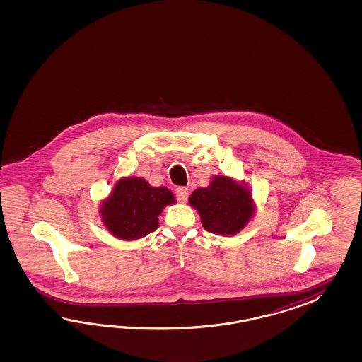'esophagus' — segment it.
<instances>
[{
  "label": "esophagus",
  "instance_id": "esophagus-1",
  "mask_svg": "<svg viewBox=\"0 0 362 362\" xmlns=\"http://www.w3.org/2000/svg\"><path fill=\"white\" fill-rule=\"evenodd\" d=\"M176 199L180 202V203H185L188 199V188L187 187H177L176 188Z\"/></svg>",
  "mask_w": 362,
  "mask_h": 362
}]
</instances>
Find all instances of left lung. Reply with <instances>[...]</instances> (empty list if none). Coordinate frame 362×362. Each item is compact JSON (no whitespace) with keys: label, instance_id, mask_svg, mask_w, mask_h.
Instances as JSON below:
<instances>
[{"label":"left lung","instance_id":"left-lung-1","mask_svg":"<svg viewBox=\"0 0 362 362\" xmlns=\"http://www.w3.org/2000/svg\"><path fill=\"white\" fill-rule=\"evenodd\" d=\"M188 203L199 212L203 228L220 236L239 233L256 209L250 187L230 176H214L209 187L191 194Z\"/></svg>","mask_w":362,"mask_h":362}]
</instances>
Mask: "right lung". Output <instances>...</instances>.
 Returning a JSON list of instances; mask_svg holds the SVG:
<instances>
[{
	"mask_svg": "<svg viewBox=\"0 0 362 362\" xmlns=\"http://www.w3.org/2000/svg\"><path fill=\"white\" fill-rule=\"evenodd\" d=\"M165 187H153L143 177L119 179L109 197L100 202L99 218L110 233L124 241L138 240L159 227L158 216L165 206L175 204Z\"/></svg>",
	"mask_w": 362,
	"mask_h": 362,
	"instance_id": "1",
	"label": "right lung"
}]
</instances>
